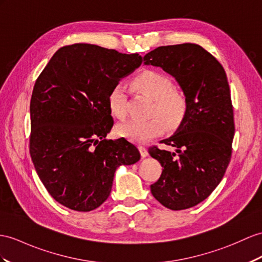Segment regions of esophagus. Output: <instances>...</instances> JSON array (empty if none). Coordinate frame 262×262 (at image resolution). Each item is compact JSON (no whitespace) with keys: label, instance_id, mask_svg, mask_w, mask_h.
<instances>
[{"label":"esophagus","instance_id":"obj_1","mask_svg":"<svg viewBox=\"0 0 262 262\" xmlns=\"http://www.w3.org/2000/svg\"><path fill=\"white\" fill-rule=\"evenodd\" d=\"M139 150H140V153H141V157H142V158L148 157L149 152H148V149H146L145 146H143V145H139Z\"/></svg>","mask_w":262,"mask_h":262}]
</instances>
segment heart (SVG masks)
Instances as JSON below:
<instances>
[{"mask_svg": "<svg viewBox=\"0 0 262 262\" xmlns=\"http://www.w3.org/2000/svg\"><path fill=\"white\" fill-rule=\"evenodd\" d=\"M138 90L153 99L151 114H159L170 125L180 122L187 109L184 95L174 90L172 81L168 75L158 71H144L138 74L135 80ZM110 110L113 116L123 119L127 113V90L123 82H117L107 97ZM164 131V123L160 117H152L149 120H129L117 126L120 137L131 141L143 143L161 136Z\"/></svg>", "mask_w": 262, "mask_h": 262, "instance_id": "1", "label": "heart"}]
</instances>
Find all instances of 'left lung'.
I'll list each match as a JSON object with an SVG mask.
<instances>
[{"label": "left lung", "mask_w": 262, "mask_h": 262, "mask_svg": "<svg viewBox=\"0 0 262 262\" xmlns=\"http://www.w3.org/2000/svg\"><path fill=\"white\" fill-rule=\"evenodd\" d=\"M179 83L187 101L173 136L153 145L152 158L162 165L151 193L165 208L184 210L206 200L222 180L230 162L234 136L233 106L225 69L207 50L193 43L159 47L143 57Z\"/></svg>", "instance_id": "obj_1"}]
</instances>
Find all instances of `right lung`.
Masks as SVG:
<instances>
[{
    "mask_svg": "<svg viewBox=\"0 0 262 262\" xmlns=\"http://www.w3.org/2000/svg\"><path fill=\"white\" fill-rule=\"evenodd\" d=\"M142 63L94 44L59 49L36 79L30 114V155L55 201L75 211L97 209L110 195L114 172L140 160L125 139L107 140L111 88Z\"/></svg>",
    "mask_w": 262,
    "mask_h": 262,
    "instance_id": "obj_1",
    "label": "right lung"
}]
</instances>
